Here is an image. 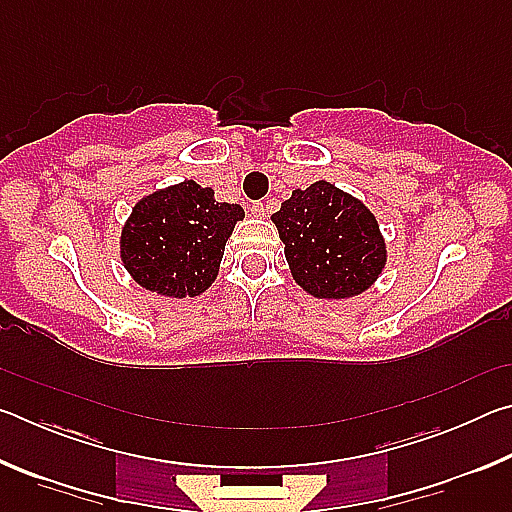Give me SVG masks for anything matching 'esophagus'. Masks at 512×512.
Instances as JSON below:
<instances>
[{"instance_id": "34e87169", "label": "esophagus", "mask_w": 512, "mask_h": 512, "mask_svg": "<svg viewBox=\"0 0 512 512\" xmlns=\"http://www.w3.org/2000/svg\"><path fill=\"white\" fill-rule=\"evenodd\" d=\"M250 212H253L255 216H259V219H264V216L268 214V205L262 203V201H257V203L250 205Z\"/></svg>"}]
</instances>
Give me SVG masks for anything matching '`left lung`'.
<instances>
[{
	"mask_svg": "<svg viewBox=\"0 0 512 512\" xmlns=\"http://www.w3.org/2000/svg\"><path fill=\"white\" fill-rule=\"evenodd\" d=\"M271 221L291 277L311 298H357L384 273L388 248L377 216L327 180L293 189Z\"/></svg>",
	"mask_w": 512,
	"mask_h": 512,
	"instance_id": "8db88e82",
	"label": "left lung"
}]
</instances>
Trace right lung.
<instances>
[{"label":"right lung","instance_id":"1","mask_svg":"<svg viewBox=\"0 0 512 512\" xmlns=\"http://www.w3.org/2000/svg\"><path fill=\"white\" fill-rule=\"evenodd\" d=\"M244 216V207L214 201V189L194 180L155 189L121 225V266L137 287L158 296H201L219 275L225 241Z\"/></svg>","mask_w":512,"mask_h":512}]
</instances>
